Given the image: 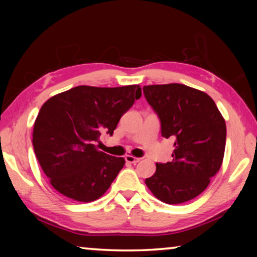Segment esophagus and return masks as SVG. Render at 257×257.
I'll use <instances>...</instances> for the list:
<instances>
[{
    "instance_id": "esophagus-1",
    "label": "esophagus",
    "mask_w": 257,
    "mask_h": 257,
    "mask_svg": "<svg viewBox=\"0 0 257 257\" xmlns=\"http://www.w3.org/2000/svg\"><path fill=\"white\" fill-rule=\"evenodd\" d=\"M125 160H126V163H130V164H137V163H139V158H136V157H133V156H131V154H127V156L125 157Z\"/></svg>"
}]
</instances>
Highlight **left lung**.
<instances>
[{
	"label": "left lung",
	"instance_id": "obj_1",
	"mask_svg": "<svg viewBox=\"0 0 257 257\" xmlns=\"http://www.w3.org/2000/svg\"><path fill=\"white\" fill-rule=\"evenodd\" d=\"M145 98L160 118L161 136L174 142L173 160L158 164L145 184L168 205L196 198L208 187L222 165L226 121L203 91L171 83L143 87Z\"/></svg>",
	"mask_w": 257,
	"mask_h": 257
}]
</instances>
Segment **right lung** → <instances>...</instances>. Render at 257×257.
I'll list each match as a JSON object with an SVG mask.
<instances>
[{"label": "right lung", "instance_id": "1", "mask_svg": "<svg viewBox=\"0 0 257 257\" xmlns=\"http://www.w3.org/2000/svg\"><path fill=\"white\" fill-rule=\"evenodd\" d=\"M142 97L140 85H79L42 105L33 146L56 191L79 202L99 199L125 165L124 158L97 149L101 133L112 136L121 115Z\"/></svg>", "mask_w": 257, "mask_h": 257}]
</instances>
